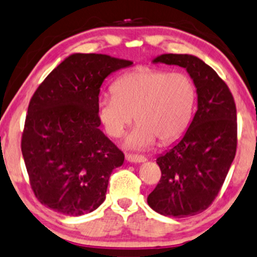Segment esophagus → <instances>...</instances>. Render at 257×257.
<instances>
[{
  "label": "esophagus",
  "mask_w": 257,
  "mask_h": 257,
  "mask_svg": "<svg viewBox=\"0 0 257 257\" xmlns=\"http://www.w3.org/2000/svg\"><path fill=\"white\" fill-rule=\"evenodd\" d=\"M126 161L131 163H143L147 162V157L137 156V155H126Z\"/></svg>",
  "instance_id": "obj_1"
}]
</instances>
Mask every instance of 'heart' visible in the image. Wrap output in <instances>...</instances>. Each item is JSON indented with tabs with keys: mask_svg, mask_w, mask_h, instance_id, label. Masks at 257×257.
I'll return each instance as SVG.
<instances>
[{
	"mask_svg": "<svg viewBox=\"0 0 257 257\" xmlns=\"http://www.w3.org/2000/svg\"><path fill=\"white\" fill-rule=\"evenodd\" d=\"M113 95L97 101V116L104 131L118 138L132 122L138 125L125 138V147L148 149L157 138L168 143L179 138L191 121L195 87L182 72L138 68L120 76L112 85Z\"/></svg>",
	"mask_w": 257,
	"mask_h": 257,
	"instance_id": "obj_1",
	"label": "heart"
}]
</instances>
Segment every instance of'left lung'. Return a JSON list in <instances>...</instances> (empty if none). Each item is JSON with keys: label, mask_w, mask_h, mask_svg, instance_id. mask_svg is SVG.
<instances>
[{"label": "left lung", "mask_w": 257, "mask_h": 257, "mask_svg": "<svg viewBox=\"0 0 257 257\" xmlns=\"http://www.w3.org/2000/svg\"><path fill=\"white\" fill-rule=\"evenodd\" d=\"M153 63L186 69L196 88L198 109L181 139L157 157L162 176L148 204L163 216H194L216 199L235 158V101L225 82L198 57L166 53Z\"/></svg>", "instance_id": "1"}]
</instances>
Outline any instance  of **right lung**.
Returning <instances> with one entry per match:
<instances>
[{"instance_id": "obj_1", "label": "right lung", "mask_w": 257, "mask_h": 257, "mask_svg": "<svg viewBox=\"0 0 257 257\" xmlns=\"http://www.w3.org/2000/svg\"><path fill=\"white\" fill-rule=\"evenodd\" d=\"M134 62L101 53H72L32 96L21 151L34 194L51 210L78 217L106 199L123 154L99 128L104 78Z\"/></svg>"}]
</instances>
